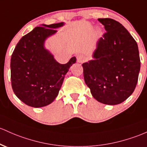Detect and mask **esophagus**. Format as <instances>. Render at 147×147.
Listing matches in <instances>:
<instances>
[{"label": "esophagus", "instance_id": "34e87169", "mask_svg": "<svg viewBox=\"0 0 147 147\" xmlns=\"http://www.w3.org/2000/svg\"><path fill=\"white\" fill-rule=\"evenodd\" d=\"M85 59H86V58H85L84 56L82 55V54H79V55L77 56V62L80 63H82L84 62Z\"/></svg>", "mask_w": 147, "mask_h": 147}]
</instances>
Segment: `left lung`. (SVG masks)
<instances>
[{"instance_id": "1", "label": "left lung", "mask_w": 147, "mask_h": 147, "mask_svg": "<svg viewBox=\"0 0 147 147\" xmlns=\"http://www.w3.org/2000/svg\"><path fill=\"white\" fill-rule=\"evenodd\" d=\"M106 33L98 40L94 60L82 64L84 78L93 97L109 105L123 102L133 93L140 70L138 44L114 19H98Z\"/></svg>"}]
</instances>
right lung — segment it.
<instances>
[{"instance_id": "1", "label": "right lung", "mask_w": 147, "mask_h": 147, "mask_svg": "<svg viewBox=\"0 0 147 147\" xmlns=\"http://www.w3.org/2000/svg\"><path fill=\"white\" fill-rule=\"evenodd\" d=\"M63 22L42 24L21 38L12 54L11 83L14 94L27 105H48L59 94L65 74L76 62L75 56L65 64L58 63L44 47L45 40Z\"/></svg>"}]
</instances>
